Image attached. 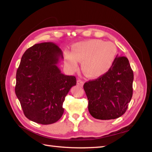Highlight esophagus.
I'll use <instances>...</instances> for the list:
<instances>
[{
    "label": "esophagus",
    "mask_w": 152,
    "mask_h": 152,
    "mask_svg": "<svg viewBox=\"0 0 152 152\" xmlns=\"http://www.w3.org/2000/svg\"><path fill=\"white\" fill-rule=\"evenodd\" d=\"M84 82H83L82 80L78 79V80H77V84H78V86H80V87H82V86H84Z\"/></svg>",
    "instance_id": "34e87169"
}]
</instances>
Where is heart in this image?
Listing matches in <instances>:
<instances>
[{"mask_svg": "<svg viewBox=\"0 0 152 152\" xmlns=\"http://www.w3.org/2000/svg\"><path fill=\"white\" fill-rule=\"evenodd\" d=\"M117 49L115 45L100 39H90L74 44L71 53H65L67 66L72 71L78 69L82 61V71L90 78L103 75L110 69L115 61Z\"/></svg>", "mask_w": 152, "mask_h": 152, "instance_id": "obj_1", "label": "heart"}]
</instances>
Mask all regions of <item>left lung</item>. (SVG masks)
<instances>
[{
  "label": "left lung",
  "mask_w": 152,
  "mask_h": 152,
  "mask_svg": "<svg viewBox=\"0 0 152 152\" xmlns=\"http://www.w3.org/2000/svg\"><path fill=\"white\" fill-rule=\"evenodd\" d=\"M133 71L125 56H116L112 66L84 89L90 115L99 120L115 119L126 112L132 96Z\"/></svg>",
  "instance_id": "obj_1"
}]
</instances>
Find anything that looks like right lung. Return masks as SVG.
<instances>
[{"label": "right lung", "mask_w": 152, "mask_h": 152, "mask_svg": "<svg viewBox=\"0 0 152 152\" xmlns=\"http://www.w3.org/2000/svg\"><path fill=\"white\" fill-rule=\"evenodd\" d=\"M62 52L55 43L35 44L26 50L16 72L15 87L26 117L39 124H50L60 119L62 104L76 78L58 67Z\"/></svg>", "instance_id": "add662e5"}]
</instances>
